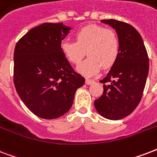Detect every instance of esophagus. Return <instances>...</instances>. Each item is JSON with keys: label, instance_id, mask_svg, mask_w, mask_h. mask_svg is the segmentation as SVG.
Masks as SVG:
<instances>
[{"label": "esophagus", "instance_id": "34e87169", "mask_svg": "<svg viewBox=\"0 0 157 157\" xmlns=\"http://www.w3.org/2000/svg\"><path fill=\"white\" fill-rule=\"evenodd\" d=\"M86 84H88V85H90L92 83H94V80H90V79H86L85 81Z\"/></svg>", "mask_w": 157, "mask_h": 157}]
</instances>
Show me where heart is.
I'll use <instances>...</instances> for the list:
<instances>
[{"label":"heart","mask_w":157,"mask_h":157,"mask_svg":"<svg viewBox=\"0 0 157 157\" xmlns=\"http://www.w3.org/2000/svg\"><path fill=\"white\" fill-rule=\"evenodd\" d=\"M75 41L63 40L60 49L71 63L78 64L85 55L88 57L78 67L83 75L91 77L103 69L111 68L116 63L119 55V41L113 30L90 25L78 30Z\"/></svg>","instance_id":"b5f03b06"}]
</instances>
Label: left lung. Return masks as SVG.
I'll list each match as a JSON object with an SVG mask.
<instances>
[{
    "label": "left lung",
    "mask_w": 157,
    "mask_h": 157,
    "mask_svg": "<svg viewBox=\"0 0 157 157\" xmlns=\"http://www.w3.org/2000/svg\"><path fill=\"white\" fill-rule=\"evenodd\" d=\"M116 30L119 55L104 78L103 94L94 101L97 112L109 120H120L137 107L144 91L149 72V59L141 35L131 25L102 20Z\"/></svg>",
    "instance_id": "left-lung-1"
}]
</instances>
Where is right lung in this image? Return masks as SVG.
<instances>
[{
    "mask_svg": "<svg viewBox=\"0 0 157 157\" xmlns=\"http://www.w3.org/2000/svg\"><path fill=\"white\" fill-rule=\"evenodd\" d=\"M71 29L63 23H44L29 31L14 52V83L25 105L39 117L55 119L71 108L85 79L60 49Z\"/></svg>",
    "mask_w": 157,
    "mask_h": 157,
    "instance_id": "obj_1",
    "label": "right lung"
}]
</instances>
